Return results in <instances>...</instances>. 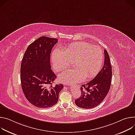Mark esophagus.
<instances>
[{"mask_svg":"<svg viewBox=\"0 0 135 135\" xmlns=\"http://www.w3.org/2000/svg\"><path fill=\"white\" fill-rule=\"evenodd\" d=\"M71 85V84H67L66 85H68V86H69V85ZM75 86H76V87H79V88L80 87V85H76Z\"/></svg>","mask_w":135,"mask_h":135,"instance_id":"esophagus-1","label":"esophagus"}]
</instances>
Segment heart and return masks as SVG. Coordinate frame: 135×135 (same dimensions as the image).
<instances>
[{
	"mask_svg": "<svg viewBox=\"0 0 135 135\" xmlns=\"http://www.w3.org/2000/svg\"><path fill=\"white\" fill-rule=\"evenodd\" d=\"M63 51L55 49L52 54V62L57 71L66 69L73 63L75 69L62 72L59 80L66 83H79L91 79L101 69L103 52L100 48L84 42L73 43Z\"/></svg>",
	"mask_w": 135,
	"mask_h": 135,
	"instance_id": "1",
	"label": "heart"
}]
</instances>
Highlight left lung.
<instances>
[{"instance_id":"obj_1","label":"left lung","mask_w":135,"mask_h":135,"mask_svg":"<svg viewBox=\"0 0 135 135\" xmlns=\"http://www.w3.org/2000/svg\"><path fill=\"white\" fill-rule=\"evenodd\" d=\"M104 65L96 77L81 85V95L76 99V105L83 109H91L100 104L107 95L112 77V66L107 51L104 50Z\"/></svg>"}]
</instances>
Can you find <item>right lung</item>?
<instances>
[{"mask_svg": "<svg viewBox=\"0 0 135 135\" xmlns=\"http://www.w3.org/2000/svg\"><path fill=\"white\" fill-rule=\"evenodd\" d=\"M55 38L42 36L28 47L21 64V83L27 100L35 107L47 108L56 104L63 84L53 86L56 76L51 70L50 54Z\"/></svg>", "mask_w": 135, "mask_h": 135, "instance_id": "add662e5", "label": "right lung"}]
</instances>
